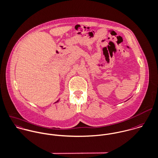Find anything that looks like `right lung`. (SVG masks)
Wrapping results in <instances>:
<instances>
[{
  "label": "right lung",
  "mask_w": 158,
  "mask_h": 158,
  "mask_svg": "<svg viewBox=\"0 0 158 158\" xmlns=\"http://www.w3.org/2000/svg\"><path fill=\"white\" fill-rule=\"evenodd\" d=\"M59 100H58V101H56V102H55V103H56V102H59Z\"/></svg>",
  "instance_id": "obj_1"
}]
</instances>
